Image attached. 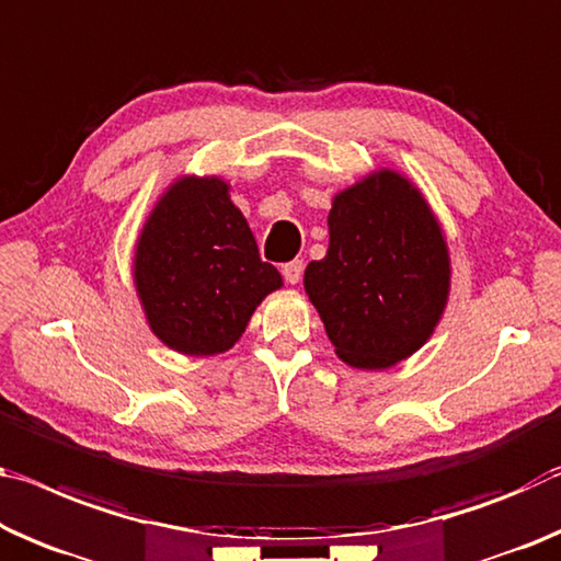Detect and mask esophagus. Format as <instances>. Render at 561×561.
<instances>
[{
	"mask_svg": "<svg viewBox=\"0 0 561 561\" xmlns=\"http://www.w3.org/2000/svg\"><path fill=\"white\" fill-rule=\"evenodd\" d=\"M301 272H305V264H301L299 260L284 264V270H282L287 284H299L301 282Z\"/></svg>",
	"mask_w": 561,
	"mask_h": 561,
	"instance_id": "esophagus-1",
	"label": "esophagus"
}]
</instances>
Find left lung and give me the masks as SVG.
Instances as JSON below:
<instances>
[{"instance_id": "8db88e82", "label": "left lung", "mask_w": 561, "mask_h": 561, "mask_svg": "<svg viewBox=\"0 0 561 561\" xmlns=\"http://www.w3.org/2000/svg\"><path fill=\"white\" fill-rule=\"evenodd\" d=\"M329 249L305 270V291L336 357L389 369L412 357L447 309L451 260L444 229L409 176L381 167L336 192Z\"/></svg>"}]
</instances>
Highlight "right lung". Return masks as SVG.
Instances as JSON below:
<instances>
[{
  "instance_id": "1",
  "label": "right lung",
  "mask_w": 561,
  "mask_h": 561,
  "mask_svg": "<svg viewBox=\"0 0 561 561\" xmlns=\"http://www.w3.org/2000/svg\"><path fill=\"white\" fill-rule=\"evenodd\" d=\"M217 174H182L149 211L131 279L159 342L186 357H215L239 342L254 309L282 289Z\"/></svg>"
}]
</instances>
